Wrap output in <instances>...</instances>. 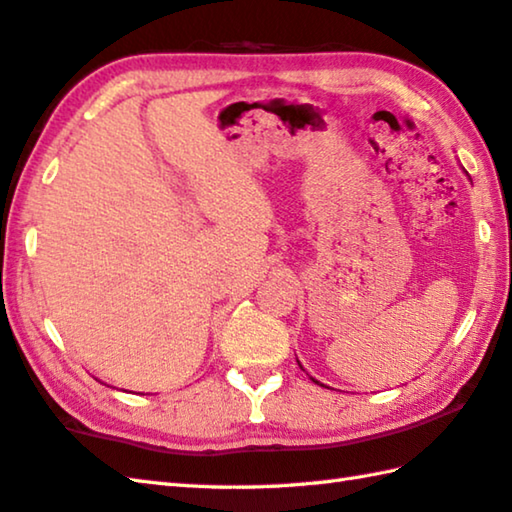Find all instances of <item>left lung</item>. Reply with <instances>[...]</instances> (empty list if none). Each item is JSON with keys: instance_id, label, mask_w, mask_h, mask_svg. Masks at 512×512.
Returning a JSON list of instances; mask_svg holds the SVG:
<instances>
[{"instance_id": "8db88e82", "label": "left lung", "mask_w": 512, "mask_h": 512, "mask_svg": "<svg viewBox=\"0 0 512 512\" xmlns=\"http://www.w3.org/2000/svg\"><path fill=\"white\" fill-rule=\"evenodd\" d=\"M311 380H313V383H318V380H315V378H311ZM318 385H320V383H318Z\"/></svg>"}]
</instances>
